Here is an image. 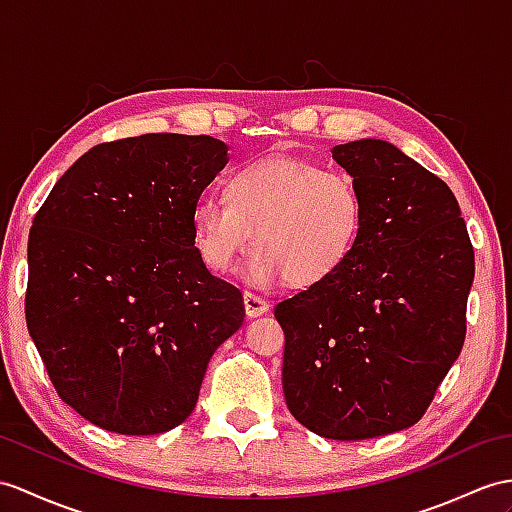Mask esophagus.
Returning a JSON list of instances; mask_svg holds the SVG:
<instances>
[{
  "label": "esophagus",
  "instance_id": "34e87169",
  "mask_svg": "<svg viewBox=\"0 0 512 512\" xmlns=\"http://www.w3.org/2000/svg\"><path fill=\"white\" fill-rule=\"evenodd\" d=\"M244 310H246V316L257 318V316L268 312V303L253 292H244Z\"/></svg>",
  "mask_w": 512,
  "mask_h": 512
}]
</instances>
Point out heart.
I'll list each match as a JSON object with an SVG mask.
<instances>
[{"label":"heart","mask_w":512,"mask_h":512,"mask_svg":"<svg viewBox=\"0 0 512 512\" xmlns=\"http://www.w3.org/2000/svg\"><path fill=\"white\" fill-rule=\"evenodd\" d=\"M362 196L349 174L294 157H268L235 170L227 198L202 196L194 235L202 261L227 272L255 242L242 277L270 288L314 285L344 264L362 231Z\"/></svg>","instance_id":"b5f03b06"}]
</instances>
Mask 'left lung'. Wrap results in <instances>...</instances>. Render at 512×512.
Instances as JSON below:
<instances>
[{
  "mask_svg": "<svg viewBox=\"0 0 512 512\" xmlns=\"http://www.w3.org/2000/svg\"><path fill=\"white\" fill-rule=\"evenodd\" d=\"M358 185L362 231L344 264L275 307L292 417L334 441L417 423L467 334L473 246L447 183L382 139L331 148Z\"/></svg>",
  "mask_w": 512,
  "mask_h": 512,
  "instance_id": "1",
  "label": "left lung"
}]
</instances>
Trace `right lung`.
Returning <instances> with one entry per match:
<instances>
[{
  "label": "right lung",
  "mask_w": 512,
  "mask_h": 512,
  "mask_svg": "<svg viewBox=\"0 0 512 512\" xmlns=\"http://www.w3.org/2000/svg\"><path fill=\"white\" fill-rule=\"evenodd\" d=\"M227 152L209 135L109 141L34 216L28 331L58 397L102 430L181 425L211 355L244 323L242 292L207 270L192 224Z\"/></svg>",
  "instance_id": "obj_1"
}]
</instances>
